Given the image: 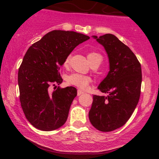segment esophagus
<instances>
[{"instance_id": "34e87169", "label": "esophagus", "mask_w": 159, "mask_h": 159, "mask_svg": "<svg viewBox=\"0 0 159 159\" xmlns=\"http://www.w3.org/2000/svg\"><path fill=\"white\" fill-rule=\"evenodd\" d=\"M83 93H84V91H82V90H78V92H77V95L78 96H81V95H82Z\"/></svg>"}]
</instances>
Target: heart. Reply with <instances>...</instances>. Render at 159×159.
<instances>
[{
  "label": "heart",
  "instance_id": "b5f03b06",
  "mask_svg": "<svg viewBox=\"0 0 159 159\" xmlns=\"http://www.w3.org/2000/svg\"><path fill=\"white\" fill-rule=\"evenodd\" d=\"M87 59L90 63H93V62L96 61L97 59H100L102 58V56L97 52H90L87 53ZM69 62H70V56H68L66 57L63 62V66L67 67L69 64ZM66 81L68 83V84L75 86V87H78V88L84 89L87 88V86L89 85V84L92 81V79L90 76L88 75H83L78 74V73H73L71 74L67 77Z\"/></svg>",
  "mask_w": 159,
  "mask_h": 159
}]
</instances>
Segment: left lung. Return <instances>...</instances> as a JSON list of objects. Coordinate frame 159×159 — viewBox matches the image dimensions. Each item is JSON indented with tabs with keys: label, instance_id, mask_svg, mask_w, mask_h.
Segmentation results:
<instances>
[{
	"label": "left lung",
	"instance_id": "8db88e82",
	"mask_svg": "<svg viewBox=\"0 0 159 159\" xmlns=\"http://www.w3.org/2000/svg\"><path fill=\"white\" fill-rule=\"evenodd\" d=\"M93 37L106 50L110 71L98 87L108 96L93 95L89 119L98 130L111 132L126 123L138 105L141 89V66L131 49L114 35L107 34Z\"/></svg>",
	"mask_w": 159,
	"mask_h": 159
}]
</instances>
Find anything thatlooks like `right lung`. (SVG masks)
Returning <instances> with one entry per match:
<instances>
[{
    "label": "right lung",
    "instance_id": "1",
    "mask_svg": "<svg viewBox=\"0 0 159 159\" xmlns=\"http://www.w3.org/2000/svg\"><path fill=\"white\" fill-rule=\"evenodd\" d=\"M89 39L74 31L53 30L27 51L18 73L19 99L27 120L36 129L53 131L66 121L77 90L57 87L49 93L48 87L62 83L61 66L77 45Z\"/></svg>",
    "mask_w": 159,
    "mask_h": 159
}]
</instances>
